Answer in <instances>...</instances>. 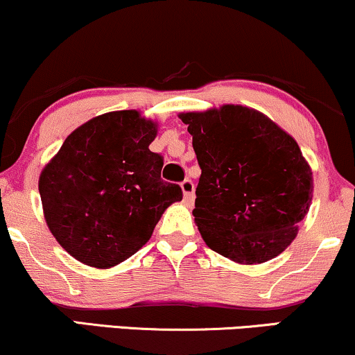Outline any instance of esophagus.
Listing matches in <instances>:
<instances>
[{"label": "esophagus", "mask_w": 355, "mask_h": 355, "mask_svg": "<svg viewBox=\"0 0 355 355\" xmlns=\"http://www.w3.org/2000/svg\"><path fill=\"white\" fill-rule=\"evenodd\" d=\"M182 191H183V201L187 205H191L193 200H195V185H193L191 180H183L182 182Z\"/></svg>", "instance_id": "obj_1"}]
</instances>
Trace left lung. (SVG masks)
Here are the masks:
<instances>
[{
	"label": "left lung",
	"instance_id": "left-lung-1",
	"mask_svg": "<svg viewBox=\"0 0 355 355\" xmlns=\"http://www.w3.org/2000/svg\"><path fill=\"white\" fill-rule=\"evenodd\" d=\"M178 118L201 168L193 216L206 245L242 266L284 252L313 200V172L297 141L241 105Z\"/></svg>",
	"mask_w": 355,
	"mask_h": 355
}]
</instances>
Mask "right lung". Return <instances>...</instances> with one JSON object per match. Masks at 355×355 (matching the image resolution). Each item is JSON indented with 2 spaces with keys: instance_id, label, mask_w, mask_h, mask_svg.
Returning <instances> with one entry per match:
<instances>
[{
  "instance_id": "right-lung-1",
  "label": "right lung",
  "mask_w": 355,
  "mask_h": 355,
  "mask_svg": "<svg viewBox=\"0 0 355 355\" xmlns=\"http://www.w3.org/2000/svg\"><path fill=\"white\" fill-rule=\"evenodd\" d=\"M157 131L159 124L136 110L100 114L75 129L40 172L49 230L78 262H124L182 200V188L160 178L162 157L149 149Z\"/></svg>"
}]
</instances>
